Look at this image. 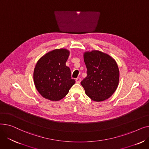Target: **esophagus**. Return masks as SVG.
Segmentation results:
<instances>
[{
    "label": "esophagus",
    "mask_w": 149,
    "mask_h": 149,
    "mask_svg": "<svg viewBox=\"0 0 149 149\" xmlns=\"http://www.w3.org/2000/svg\"><path fill=\"white\" fill-rule=\"evenodd\" d=\"M81 79H80V77H78L75 79V81H76L77 83H80L81 82Z\"/></svg>",
    "instance_id": "obj_1"
}]
</instances>
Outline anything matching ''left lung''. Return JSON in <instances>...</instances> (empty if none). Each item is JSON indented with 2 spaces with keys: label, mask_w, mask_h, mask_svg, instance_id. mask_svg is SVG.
Returning a JSON list of instances; mask_svg holds the SVG:
<instances>
[{
  "label": "left lung",
  "mask_w": 149,
  "mask_h": 149,
  "mask_svg": "<svg viewBox=\"0 0 149 149\" xmlns=\"http://www.w3.org/2000/svg\"><path fill=\"white\" fill-rule=\"evenodd\" d=\"M84 61L87 76L81 81L86 95L95 101H102L112 95L118 87V65L108 54L99 51L85 52Z\"/></svg>",
  "instance_id": "left-lung-1"
}]
</instances>
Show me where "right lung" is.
I'll return each mask as SVG.
<instances>
[{"instance_id":"add662e5","label":"right lung","mask_w":149,"mask_h":149,"mask_svg":"<svg viewBox=\"0 0 149 149\" xmlns=\"http://www.w3.org/2000/svg\"><path fill=\"white\" fill-rule=\"evenodd\" d=\"M69 52L57 49L46 54L36 65L34 81L38 92L44 98L58 101L64 98L75 84L66 62Z\"/></svg>"}]
</instances>
